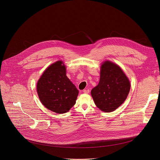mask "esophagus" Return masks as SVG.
I'll use <instances>...</instances> for the list:
<instances>
[{"label": "esophagus", "instance_id": "1", "mask_svg": "<svg viewBox=\"0 0 160 160\" xmlns=\"http://www.w3.org/2000/svg\"><path fill=\"white\" fill-rule=\"evenodd\" d=\"M89 89H84L83 90V93H85V94H88V92H89Z\"/></svg>", "mask_w": 160, "mask_h": 160}]
</instances>
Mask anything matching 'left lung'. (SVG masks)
Segmentation results:
<instances>
[{
  "label": "left lung",
  "mask_w": 160,
  "mask_h": 160,
  "mask_svg": "<svg viewBox=\"0 0 160 160\" xmlns=\"http://www.w3.org/2000/svg\"><path fill=\"white\" fill-rule=\"evenodd\" d=\"M130 89V82L122 70L108 61L101 66L99 82L91 90V95L98 108L111 112L125 101Z\"/></svg>",
  "instance_id": "obj_1"
}]
</instances>
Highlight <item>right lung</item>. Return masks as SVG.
I'll return each instance as SVG.
<instances>
[{
	"instance_id": "obj_1",
	"label": "right lung",
	"mask_w": 160,
	"mask_h": 160,
	"mask_svg": "<svg viewBox=\"0 0 160 160\" xmlns=\"http://www.w3.org/2000/svg\"><path fill=\"white\" fill-rule=\"evenodd\" d=\"M42 104L54 112L69 111L76 102L78 90L66 75V67L61 61L49 66L37 85Z\"/></svg>"
}]
</instances>
